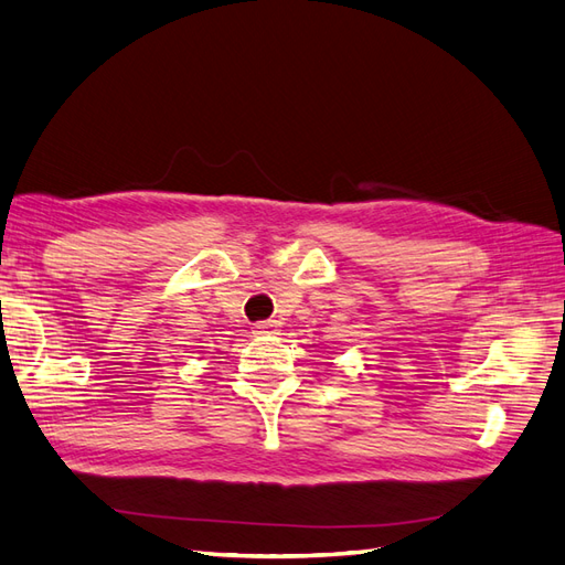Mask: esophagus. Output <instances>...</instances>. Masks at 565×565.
<instances>
[{"label": "esophagus", "instance_id": "esophagus-1", "mask_svg": "<svg viewBox=\"0 0 565 565\" xmlns=\"http://www.w3.org/2000/svg\"><path fill=\"white\" fill-rule=\"evenodd\" d=\"M253 334H259V337H274V334H279V322H277V320L257 322V324L253 327Z\"/></svg>", "mask_w": 565, "mask_h": 565}]
</instances>
